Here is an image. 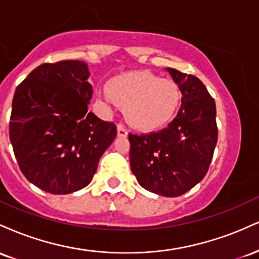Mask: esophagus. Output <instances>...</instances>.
I'll return each instance as SVG.
<instances>
[{"instance_id":"esophagus-1","label":"esophagus","mask_w":259,"mask_h":259,"mask_svg":"<svg viewBox=\"0 0 259 259\" xmlns=\"http://www.w3.org/2000/svg\"><path fill=\"white\" fill-rule=\"evenodd\" d=\"M117 133H118V136H119V138H126L127 136V132H126L125 127H124L123 124H119V125H118Z\"/></svg>"}]
</instances>
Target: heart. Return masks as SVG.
I'll list each match as a JSON object with an SVG mask.
<instances>
[{"label": "heart", "mask_w": 259, "mask_h": 259, "mask_svg": "<svg viewBox=\"0 0 259 259\" xmlns=\"http://www.w3.org/2000/svg\"><path fill=\"white\" fill-rule=\"evenodd\" d=\"M107 94L124 109L129 124L142 130L167 123L180 102L179 88L173 80L150 73L117 76L107 84Z\"/></svg>", "instance_id": "b5f03b06"}]
</instances>
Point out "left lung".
Returning <instances> with one entry per match:
<instances>
[{"mask_svg": "<svg viewBox=\"0 0 259 259\" xmlns=\"http://www.w3.org/2000/svg\"><path fill=\"white\" fill-rule=\"evenodd\" d=\"M181 92V106L167 127L129 134L130 167L147 191L178 197L207 174L218 140L215 102L200 79L167 68Z\"/></svg>", "mask_w": 259, "mask_h": 259, "instance_id": "left-lung-1", "label": "left lung"}]
</instances>
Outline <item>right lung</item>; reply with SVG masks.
<instances>
[{"label":"right lung","mask_w":259,"mask_h":259,"mask_svg":"<svg viewBox=\"0 0 259 259\" xmlns=\"http://www.w3.org/2000/svg\"><path fill=\"white\" fill-rule=\"evenodd\" d=\"M89 76L81 61L45 63L14 92L10 123L14 156L26 179L50 194L88 186L117 136L114 124L88 112Z\"/></svg>","instance_id":"1"}]
</instances>
